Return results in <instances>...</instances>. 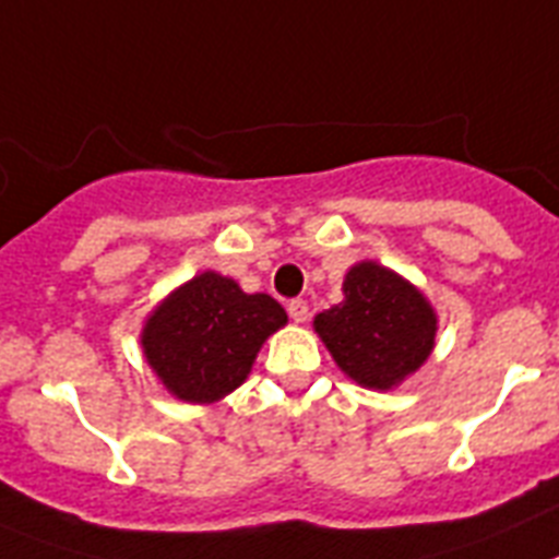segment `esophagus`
I'll return each mask as SVG.
<instances>
[{
    "instance_id": "obj_1",
    "label": "esophagus",
    "mask_w": 559,
    "mask_h": 559,
    "mask_svg": "<svg viewBox=\"0 0 559 559\" xmlns=\"http://www.w3.org/2000/svg\"><path fill=\"white\" fill-rule=\"evenodd\" d=\"M288 317L294 322H306L308 320V302H306V299H290Z\"/></svg>"
}]
</instances>
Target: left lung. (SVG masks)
<instances>
[{
  "label": "left lung",
  "mask_w": 559,
  "mask_h": 559,
  "mask_svg": "<svg viewBox=\"0 0 559 559\" xmlns=\"http://www.w3.org/2000/svg\"><path fill=\"white\" fill-rule=\"evenodd\" d=\"M440 317L414 283L362 260L343 280V302L313 317L336 368L362 389L391 391L426 366Z\"/></svg>",
  "instance_id": "1"
}]
</instances>
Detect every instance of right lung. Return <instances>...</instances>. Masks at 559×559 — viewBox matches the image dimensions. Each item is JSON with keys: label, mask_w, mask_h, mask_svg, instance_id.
I'll list each match as a JSON object with an SVG mask.
<instances>
[{"label": "right lung", "mask_w": 559, "mask_h": 559, "mask_svg": "<svg viewBox=\"0 0 559 559\" xmlns=\"http://www.w3.org/2000/svg\"><path fill=\"white\" fill-rule=\"evenodd\" d=\"M288 322L269 294H246L237 280L202 271L145 317L142 357L170 396L219 403L248 380L262 343Z\"/></svg>", "instance_id": "obj_1"}]
</instances>
